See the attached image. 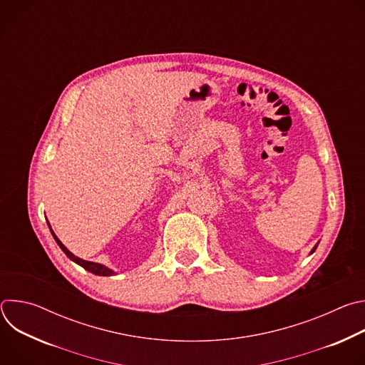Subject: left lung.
<instances>
[{"label": "left lung", "mask_w": 365, "mask_h": 365, "mask_svg": "<svg viewBox=\"0 0 365 365\" xmlns=\"http://www.w3.org/2000/svg\"><path fill=\"white\" fill-rule=\"evenodd\" d=\"M317 247H318V245H315V248H314V251H315V250H317Z\"/></svg>", "instance_id": "1"}]
</instances>
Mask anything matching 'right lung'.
Instances as JSON below:
<instances>
[{
    "label": "right lung",
    "mask_w": 365,
    "mask_h": 365,
    "mask_svg": "<svg viewBox=\"0 0 365 365\" xmlns=\"http://www.w3.org/2000/svg\"><path fill=\"white\" fill-rule=\"evenodd\" d=\"M51 231V230H50ZM51 235H53V238L56 240V242H58V245L62 248V251L72 259V262H75L76 264H79L81 267H83L85 270H88V272H91V273H93V274H96V276H111V274H114V272L113 270H110L108 267H106V266H102V264H98V263H92V262H85V259H82V258H79V257H76V255H73L61 241H59V238L55 235V232L51 231Z\"/></svg>",
    "instance_id": "1"
}]
</instances>
